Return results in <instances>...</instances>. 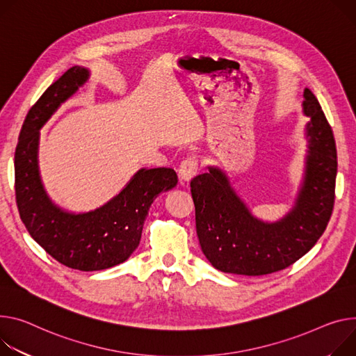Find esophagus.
I'll use <instances>...</instances> for the list:
<instances>
[{
    "instance_id": "1",
    "label": "esophagus",
    "mask_w": 356,
    "mask_h": 356,
    "mask_svg": "<svg viewBox=\"0 0 356 356\" xmlns=\"http://www.w3.org/2000/svg\"><path fill=\"white\" fill-rule=\"evenodd\" d=\"M199 172V160L197 159H186L180 163L179 177L181 181H190Z\"/></svg>"
}]
</instances>
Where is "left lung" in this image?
I'll return each mask as SVG.
<instances>
[{"label": "left lung", "mask_w": 356, "mask_h": 356, "mask_svg": "<svg viewBox=\"0 0 356 356\" xmlns=\"http://www.w3.org/2000/svg\"><path fill=\"white\" fill-rule=\"evenodd\" d=\"M302 112L309 118L304 179L294 207L281 220L257 218L218 168L209 166L207 173L190 181L197 237L214 268L240 275L271 274L300 260L325 232L335 200V139L308 88Z\"/></svg>", "instance_id": "1"}]
</instances>
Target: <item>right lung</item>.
I'll use <instances>...</instances> for the list:
<instances>
[{
    "instance_id": "1",
    "label": "right lung",
    "mask_w": 356,
    "mask_h": 356,
    "mask_svg": "<svg viewBox=\"0 0 356 356\" xmlns=\"http://www.w3.org/2000/svg\"><path fill=\"white\" fill-rule=\"evenodd\" d=\"M83 67H72L31 108L15 150V197L29 236L63 266L99 271L126 261L138 248L153 200L177 184L170 168L140 169L104 206L71 213L56 206L44 188L40 166V129L89 79Z\"/></svg>"
}]
</instances>
